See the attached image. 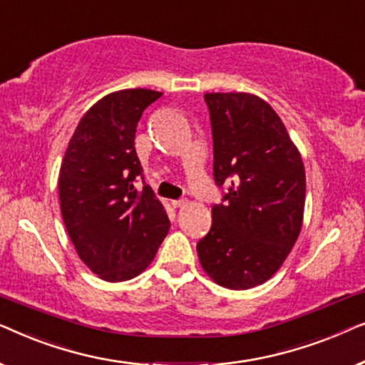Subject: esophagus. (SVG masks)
Listing matches in <instances>:
<instances>
[{"label": "esophagus", "instance_id": "obj_1", "mask_svg": "<svg viewBox=\"0 0 365 365\" xmlns=\"http://www.w3.org/2000/svg\"><path fill=\"white\" fill-rule=\"evenodd\" d=\"M171 204L174 207H182L187 204V199H174V201H171Z\"/></svg>", "mask_w": 365, "mask_h": 365}]
</instances>
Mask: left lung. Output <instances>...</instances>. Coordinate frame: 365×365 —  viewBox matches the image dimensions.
Instances as JSON below:
<instances>
[{
    "mask_svg": "<svg viewBox=\"0 0 365 365\" xmlns=\"http://www.w3.org/2000/svg\"><path fill=\"white\" fill-rule=\"evenodd\" d=\"M211 118L212 174L227 186L214 204L199 261L214 282L251 289L282 266L302 227L306 171L277 113L247 93L204 94Z\"/></svg>",
    "mask_w": 365,
    "mask_h": 365,
    "instance_id": "8db88e82",
    "label": "left lung"
}]
</instances>
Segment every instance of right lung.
<instances>
[{"label": "right lung", "mask_w": 365, "mask_h": 365, "mask_svg": "<svg viewBox=\"0 0 365 365\" xmlns=\"http://www.w3.org/2000/svg\"><path fill=\"white\" fill-rule=\"evenodd\" d=\"M163 96L153 89H123L89 108L68 144L59 169L64 226L78 256L109 282L136 277L156 256L169 217L143 179L134 148L143 111Z\"/></svg>", "instance_id": "1"}]
</instances>
